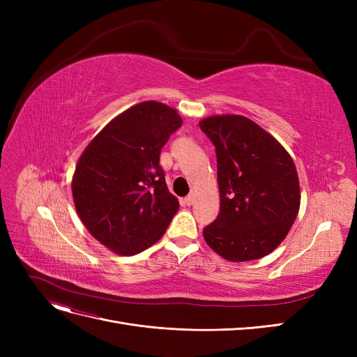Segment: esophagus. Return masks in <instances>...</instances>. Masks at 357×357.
<instances>
[{"instance_id": "obj_1", "label": "esophagus", "mask_w": 357, "mask_h": 357, "mask_svg": "<svg viewBox=\"0 0 357 357\" xmlns=\"http://www.w3.org/2000/svg\"><path fill=\"white\" fill-rule=\"evenodd\" d=\"M193 202H195V195H193V193H190V195H188V197L185 198V204H186V205H192Z\"/></svg>"}]
</instances>
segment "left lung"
<instances>
[{
	"label": "left lung",
	"instance_id": "1",
	"mask_svg": "<svg viewBox=\"0 0 357 357\" xmlns=\"http://www.w3.org/2000/svg\"><path fill=\"white\" fill-rule=\"evenodd\" d=\"M215 147L220 213L204 240L226 261L261 259L282 244L301 204L294 159L264 128L240 114L205 117Z\"/></svg>",
	"mask_w": 357,
	"mask_h": 357
}]
</instances>
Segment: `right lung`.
<instances>
[{
	"label": "right lung",
	"mask_w": 357,
	"mask_h": 357,
	"mask_svg": "<svg viewBox=\"0 0 357 357\" xmlns=\"http://www.w3.org/2000/svg\"><path fill=\"white\" fill-rule=\"evenodd\" d=\"M181 123L176 109L144 101L116 116L83 150L71 181L74 205L86 229L112 252L142 253L178 211L159 155Z\"/></svg>",
	"instance_id": "add662e5"
}]
</instances>
